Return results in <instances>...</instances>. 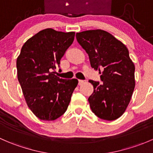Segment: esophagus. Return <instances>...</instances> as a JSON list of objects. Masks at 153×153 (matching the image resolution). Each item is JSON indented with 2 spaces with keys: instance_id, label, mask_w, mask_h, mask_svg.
<instances>
[{
  "instance_id": "34e87169",
  "label": "esophagus",
  "mask_w": 153,
  "mask_h": 153,
  "mask_svg": "<svg viewBox=\"0 0 153 153\" xmlns=\"http://www.w3.org/2000/svg\"><path fill=\"white\" fill-rule=\"evenodd\" d=\"M84 83V80H78V84H79V85H81V84H83Z\"/></svg>"
}]
</instances>
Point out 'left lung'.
Masks as SVG:
<instances>
[{
    "instance_id": "8db88e82",
    "label": "left lung",
    "mask_w": 153,
    "mask_h": 153,
    "mask_svg": "<svg viewBox=\"0 0 153 153\" xmlns=\"http://www.w3.org/2000/svg\"><path fill=\"white\" fill-rule=\"evenodd\" d=\"M76 38L89 55L91 67L101 74V83L89 81L94 87L88 98L91 109L101 119H117L126 110L135 85V65L128 49L101 29L78 32Z\"/></svg>"
}]
</instances>
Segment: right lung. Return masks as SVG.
<instances>
[{
    "label": "right lung",
    "mask_w": 153,
    "mask_h": 153,
    "mask_svg": "<svg viewBox=\"0 0 153 153\" xmlns=\"http://www.w3.org/2000/svg\"><path fill=\"white\" fill-rule=\"evenodd\" d=\"M74 38V32L44 29L24 44L17 58L18 79L24 98L39 119L54 121L61 117L78 85L77 79H62L54 72Z\"/></svg>",
    "instance_id": "right-lung-1"
}]
</instances>
